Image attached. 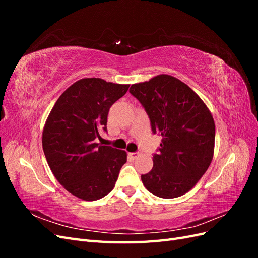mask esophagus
<instances>
[{"mask_svg":"<svg viewBox=\"0 0 258 258\" xmlns=\"http://www.w3.org/2000/svg\"><path fill=\"white\" fill-rule=\"evenodd\" d=\"M139 153H129L128 154V157L131 159V160H135V159H137L138 157H139Z\"/></svg>","mask_w":258,"mask_h":258,"instance_id":"34e87169","label":"esophagus"}]
</instances>
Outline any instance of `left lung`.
Masks as SVG:
<instances>
[{
  "mask_svg": "<svg viewBox=\"0 0 258 258\" xmlns=\"http://www.w3.org/2000/svg\"><path fill=\"white\" fill-rule=\"evenodd\" d=\"M150 117L154 134L162 137L145 188L171 199L188 192L206 173L214 154L215 123L201 98L174 76L160 74L129 89Z\"/></svg>",
  "mask_w": 258,
  "mask_h": 258,
  "instance_id": "left-lung-1",
  "label": "left lung"
}]
</instances>
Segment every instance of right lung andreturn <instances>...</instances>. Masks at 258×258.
<instances>
[{
  "label": "right lung",
  "instance_id": "add662e5",
  "mask_svg": "<svg viewBox=\"0 0 258 258\" xmlns=\"http://www.w3.org/2000/svg\"><path fill=\"white\" fill-rule=\"evenodd\" d=\"M130 85L82 79L58 98L46 119L42 144L57 181L73 196L93 201L114 188L127 153L96 143L110 107Z\"/></svg>",
  "mask_w": 258,
  "mask_h": 258
}]
</instances>
